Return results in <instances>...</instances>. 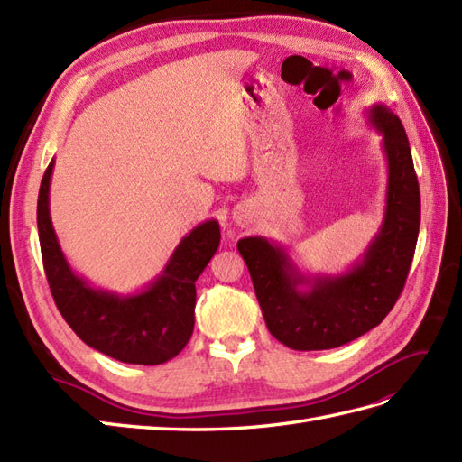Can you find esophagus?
Segmentation results:
<instances>
[{
	"label": "esophagus",
	"mask_w": 462,
	"mask_h": 462,
	"mask_svg": "<svg viewBox=\"0 0 462 462\" xmlns=\"http://www.w3.org/2000/svg\"><path fill=\"white\" fill-rule=\"evenodd\" d=\"M252 215V208L250 207H247V205H242V207H238V208H236L234 210V222L236 224H238V226H245V224H247V217H250Z\"/></svg>",
	"instance_id": "1"
}]
</instances>
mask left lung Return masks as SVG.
I'll list each match as a JSON object with an SVG mask.
<instances>
[{
  "label": "left lung",
  "mask_w": 462,
  "mask_h": 462,
  "mask_svg": "<svg viewBox=\"0 0 462 462\" xmlns=\"http://www.w3.org/2000/svg\"><path fill=\"white\" fill-rule=\"evenodd\" d=\"M366 121L383 138L386 197L381 226L357 262L339 273H309L265 236L238 242L267 329L291 349L349 344L381 324L404 289L420 234L418 177L406 130L390 107L374 103Z\"/></svg>",
  "instance_id": "left-lung-1"
}]
</instances>
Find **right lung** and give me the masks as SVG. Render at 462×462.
Returning a JSON list of instances; mask_svg holds the SVG:
<instances>
[{
    "label": "right lung",
    "mask_w": 462,
    "mask_h": 462,
    "mask_svg": "<svg viewBox=\"0 0 462 462\" xmlns=\"http://www.w3.org/2000/svg\"><path fill=\"white\" fill-rule=\"evenodd\" d=\"M52 170L54 158L41 181L37 226L46 279L64 320L84 344L116 361L160 365L173 359L193 334L195 281L218 250V220L200 222L185 234L160 275L140 291L121 294L93 287L68 263L54 232Z\"/></svg>",
    "instance_id": "add662e5"
}]
</instances>
